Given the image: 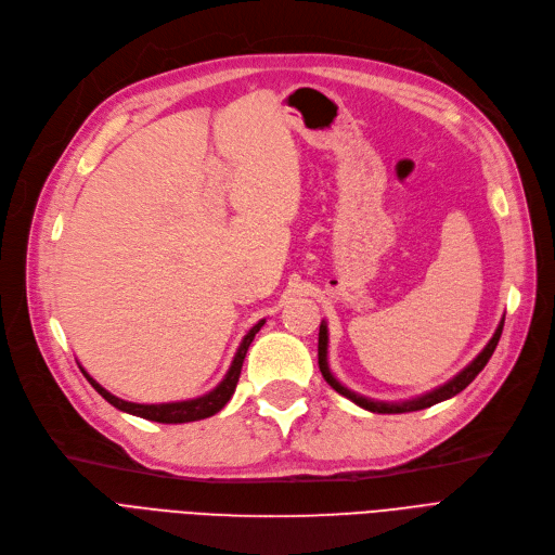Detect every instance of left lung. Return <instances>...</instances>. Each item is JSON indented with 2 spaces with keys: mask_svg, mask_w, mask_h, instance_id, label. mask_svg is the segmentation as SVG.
<instances>
[{
  "mask_svg": "<svg viewBox=\"0 0 555 555\" xmlns=\"http://www.w3.org/2000/svg\"><path fill=\"white\" fill-rule=\"evenodd\" d=\"M501 332H503V319H501V323H499V327H496V332H494V337L490 339V344H487V346L478 352V358H476L469 366H464V369L455 375V378L449 380L447 385H441V387H437V389H433V391H428V393H424V396H416V398H412V401H401V403L373 401V398L360 396V393L350 391L348 387H344V385L335 378V375H332V371H330V366H327V323H325V321H321V330H319V369H321V373H323L325 383H327L332 389L339 391V393L346 396V398H350V401H352L354 405H360V408H364V410H369V412H378V414L416 412V410H426V408H430V405H435V403L447 401V398H453V396L460 393L464 387H469L472 380L476 378V375L485 369V364L490 362L492 352H494V348H496V344H499V339H501Z\"/></svg>",
  "mask_w": 555,
  "mask_h": 555,
  "instance_id": "1",
  "label": "left lung"
}]
</instances>
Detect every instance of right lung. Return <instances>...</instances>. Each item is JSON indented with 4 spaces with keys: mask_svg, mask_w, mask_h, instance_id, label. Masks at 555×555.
I'll return each instance as SVG.
<instances>
[{
    "mask_svg": "<svg viewBox=\"0 0 555 555\" xmlns=\"http://www.w3.org/2000/svg\"><path fill=\"white\" fill-rule=\"evenodd\" d=\"M266 321L261 319L257 325H253L248 330V335L243 337V341L238 344L236 348V354L234 360L230 364V371L225 373V378L220 380L218 387H214L209 393L205 396H197V398H191V401H177V403H159V405H143V403H129V401H122V398L114 396L111 391H106L100 383H95L91 375H88L83 369L81 373L86 375V380L91 383L95 387V391L104 398V401H108L114 408L127 412V414H134V416H141V418H147V421H157V424H189V421H201V418H207V416H214L216 412L223 410L228 405V401L232 398L234 389H236V383H238V375H241V366H243V360H246V352L255 339L257 332L261 330Z\"/></svg>",
    "mask_w": 555,
    "mask_h": 555,
    "instance_id": "add662e5",
    "label": "right lung"
}]
</instances>
